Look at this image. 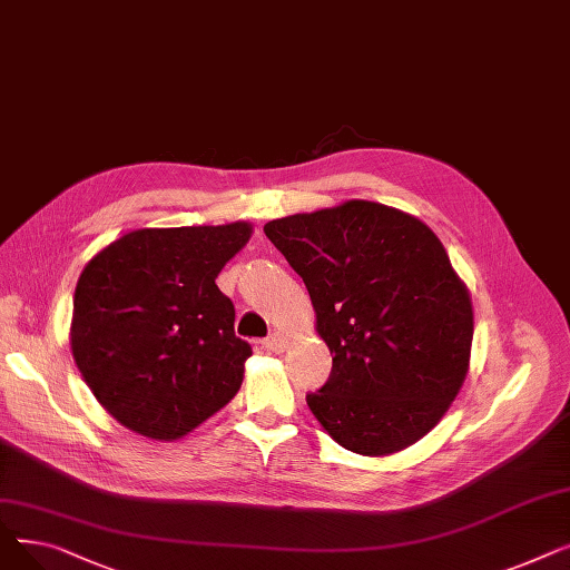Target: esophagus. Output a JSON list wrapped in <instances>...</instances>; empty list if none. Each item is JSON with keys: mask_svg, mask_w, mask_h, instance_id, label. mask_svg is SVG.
<instances>
[{"mask_svg": "<svg viewBox=\"0 0 570 570\" xmlns=\"http://www.w3.org/2000/svg\"><path fill=\"white\" fill-rule=\"evenodd\" d=\"M263 346H265L267 351H273V353H284V351L288 348V340H286L284 335H279V333H273V335H269V337L263 342Z\"/></svg>", "mask_w": 570, "mask_h": 570, "instance_id": "34e87169", "label": "esophagus"}]
</instances>
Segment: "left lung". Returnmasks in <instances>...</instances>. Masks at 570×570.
Wrapping results in <instances>:
<instances>
[{
    "label": "left lung",
    "instance_id": "left-lung-1",
    "mask_svg": "<svg viewBox=\"0 0 570 570\" xmlns=\"http://www.w3.org/2000/svg\"><path fill=\"white\" fill-rule=\"evenodd\" d=\"M303 277L333 372L307 404L357 455L423 439L458 397L473 340L471 297L441 239L395 207L346 200L263 226Z\"/></svg>",
    "mask_w": 570,
    "mask_h": 570
}]
</instances>
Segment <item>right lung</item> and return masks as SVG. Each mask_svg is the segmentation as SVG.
<instances>
[{
	"mask_svg": "<svg viewBox=\"0 0 570 570\" xmlns=\"http://www.w3.org/2000/svg\"><path fill=\"white\" fill-rule=\"evenodd\" d=\"M249 235L247 222L140 228L85 265L71 351L117 423L173 441L235 397L252 346L215 279Z\"/></svg>",
	"mask_w": 570,
	"mask_h": 570,
	"instance_id": "add662e5",
	"label": "right lung"
}]
</instances>
